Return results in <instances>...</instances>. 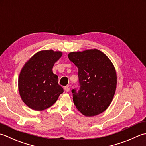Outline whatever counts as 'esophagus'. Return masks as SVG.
I'll return each instance as SVG.
<instances>
[{
  "label": "esophagus",
  "instance_id": "1",
  "mask_svg": "<svg viewBox=\"0 0 146 146\" xmlns=\"http://www.w3.org/2000/svg\"><path fill=\"white\" fill-rule=\"evenodd\" d=\"M64 90L66 92H69L70 91V86H67L64 87Z\"/></svg>",
  "mask_w": 146,
  "mask_h": 146
}]
</instances>
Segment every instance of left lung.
I'll use <instances>...</instances> for the list:
<instances>
[{
  "mask_svg": "<svg viewBox=\"0 0 146 146\" xmlns=\"http://www.w3.org/2000/svg\"><path fill=\"white\" fill-rule=\"evenodd\" d=\"M68 57L79 70L80 88L72 90L77 109L86 117L105 111L117 88V74L111 60L97 49L70 52Z\"/></svg>",
  "mask_w": 146,
  "mask_h": 146,
  "instance_id": "1",
  "label": "left lung"
}]
</instances>
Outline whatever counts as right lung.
Here are the masks:
<instances>
[{
  "label": "right lung",
  "mask_w": 146,
  "mask_h": 146,
  "mask_svg": "<svg viewBox=\"0 0 146 146\" xmlns=\"http://www.w3.org/2000/svg\"><path fill=\"white\" fill-rule=\"evenodd\" d=\"M62 55L61 52L43 50L36 53L24 65L18 79L19 94L29 108L37 111L54 104L64 92L58 84L53 66Z\"/></svg>",
  "instance_id": "right-lung-1"
}]
</instances>
